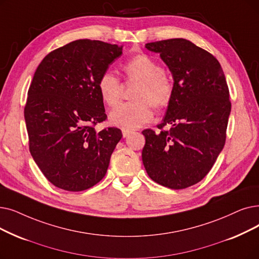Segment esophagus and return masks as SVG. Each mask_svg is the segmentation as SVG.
Masks as SVG:
<instances>
[{"label":"esophagus","mask_w":259,"mask_h":259,"mask_svg":"<svg viewBox=\"0 0 259 259\" xmlns=\"http://www.w3.org/2000/svg\"><path fill=\"white\" fill-rule=\"evenodd\" d=\"M121 132H122V137H123V138H127V137L129 136V134L131 133V131L128 130V129H122Z\"/></svg>","instance_id":"1"}]
</instances>
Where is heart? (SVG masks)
I'll return each instance as SVG.
<instances>
[{
  "instance_id": "heart-1",
  "label": "heart",
  "mask_w": 259,
  "mask_h": 259,
  "mask_svg": "<svg viewBox=\"0 0 259 259\" xmlns=\"http://www.w3.org/2000/svg\"><path fill=\"white\" fill-rule=\"evenodd\" d=\"M128 81L139 82L133 93L134 102L117 106L110 113L113 125L123 129H137L149 121L153 115L151 106L162 108L171 99L174 83L163 72L162 66L147 55H138L122 65ZM98 90L104 102L116 106L121 98L122 84L112 73L106 72L99 78Z\"/></svg>"
}]
</instances>
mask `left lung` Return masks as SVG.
Returning a JSON list of instances; mask_svg holds the SVG:
<instances>
[{
	"label": "left lung",
	"mask_w": 259,
	"mask_h": 259,
	"mask_svg": "<svg viewBox=\"0 0 259 259\" xmlns=\"http://www.w3.org/2000/svg\"><path fill=\"white\" fill-rule=\"evenodd\" d=\"M160 54L174 79L162 129H146L142 151L145 169L154 182L183 189L203 179L215 164L227 138L231 113L230 93L219 61L186 39L146 44Z\"/></svg>",
	"instance_id": "8db88e82"
}]
</instances>
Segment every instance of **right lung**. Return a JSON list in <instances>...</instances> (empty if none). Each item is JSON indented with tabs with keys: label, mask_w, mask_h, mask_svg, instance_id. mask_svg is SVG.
<instances>
[{
	"label": "right lung",
	"mask_w": 259,
	"mask_h": 259,
	"mask_svg": "<svg viewBox=\"0 0 259 259\" xmlns=\"http://www.w3.org/2000/svg\"><path fill=\"white\" fill-rule=\"evenodd\" d=\"M122 46L76 40L47 55L33 75L24 117L29 151L56 187L81 192L97 184L122 134L96 131L107 118L98 81Z\"/></svg>",
	"instance_id": "right-lung-1"
}]
</instances>
